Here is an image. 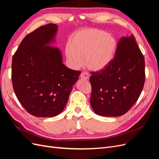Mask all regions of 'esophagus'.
Listing matches in <instances>:
<instances>
[{"mask_svg": "<svg viewBox=\"0 0 159 159\" xmlns=\"http://www.w3.org/2000/svg\"><path fill=\"white\" fill-rule=\"evenodd\" d=\"M80 78H83V79H85V80H88L89 78V74L86 71H83L81 72L80 74Z\"/></svg>", "mask_w": 159, "mask_h": 159, "instance_id": "1", "label": "esophagus"}]
</instances>
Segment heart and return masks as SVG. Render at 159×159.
<instances>
[{
    "label": "heart",
    "mask_w": 159,
    "mask_h": 159,
    "mask_svg": "<svg viewBox=\"0 0 159 159\" xmlns=\"http://www.w3.org/2000/svg\"><path fill=\"white\" fill-rule=\"evenodd\" d=\"M117 49L115 38L103 30L90 28L78 32L66 47V55L71 66L83 64L91 70H102L112 61Z\"/></svg>",
    "instance_id": "obj_1"
}]
</instances>
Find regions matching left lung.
Masks as SVG:
<instances>
[{"instance_id":"obj_1","label":"left lung","mask_w":159,"mask_h":159,"mask_svg":"<svg viewBox=\"0 0 159 159\" xmlns=\"http://www.w3.org/2000/svg\"><path fill=\"white\" fill-rule=\"evenodd\" d=\"M132 34L123 37L106 68L91 72L90 103L94 112L119 117L137 102L145 80V58Z\"/></svg>"}]
</instances>
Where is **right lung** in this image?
<instances>
[{
  "label": "right lung",
  "instance_id": "1",
  "mask_svg": "<svg viewBox=\"0 0 159 159\" xmlns=\"http://www.w3.org/2000/svg\"><path fill=\"white\" fill-rule=\"evenodd\" d=\"M57 29L52 23L38 28L25 36L12 57L14 91L22 107L36 117L60 114L81 73L66 67L60 51L47 46Z\"/></svg>",
  "mask_w": 159,
  "mask_h": 159
}]
</instances>
